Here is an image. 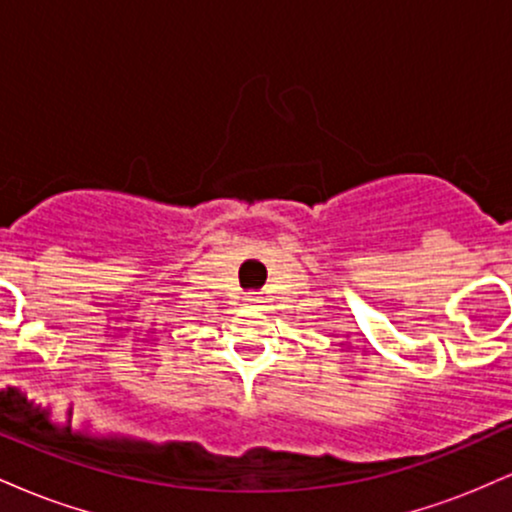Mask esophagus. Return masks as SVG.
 Here are the masks:
<instances>
[{
    "label": "esophagus",
    "instance_id": "obj_1",
    "mask_svg": "<svg viewBox=\"0 0 512 512\" xmlns=\"http://www.w3.org/2000/svg\"><path fill=\"white\" fill-rule=\"evenodd\" d=\"M248 301H257V298H248Z\"/></svg>",
    "mask_w": 512,
    "mask_h": 512
}]
</instances>
